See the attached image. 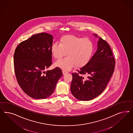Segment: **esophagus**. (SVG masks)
I'll return each mask as SVG.
<instances>
[{"label": "esophagus", "instance_id": "esophagus-1", "mask_svg": "<svg viewBox=\"0 0 133 133\" xmlns=\"http://www.w3.org/2000/svg\"><path fill=\"white\" fill-rule=\"evenodd\" d=\"M62 72H63V74L64 75H65V74H66L68 73V72H67V71H65V70H63V71H62Z\"/></svg>", "mask_w": 133, "mask_h": 133}]
</instances>
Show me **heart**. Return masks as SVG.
Segmentation results:
<instances>
[{
  "instance_id": "b5f03b06",
  "label": "heart",
  "mask_w": 133,
  "mask_h": 133,
  "mask_svg": "<svg viewBox=\"0 0 133 133\" xmlns=\"http://www.w3.org/2000/svg\"><path fill=\"white\" fill-rule=\"evenodd\" d=\"M93 42L88 38L68 35L61 37L59 44L52 45L51 51L53 57L59 60L66 55L67 57L58 61L56 66L65 71H69L75 65L81 68L88 63L94 51Z\"/></svg>"
}]
</instances>
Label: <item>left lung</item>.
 <instances>
[{"instance_id":"1","label":"left lung","mask_w":133,"mask_h":133,"mask_svg":"<svg viewBox=\"0 0 133 133\" xmlns=\"http://www.w3.org/2000/svg\"><path fill=\"white\" fill-rule=\"evenodd\" d=\"M115 63L109 44L99 37L97 51L88 63L78 70V73H72L71 91L73 96L79 101H88L101 95L113 75ZM79 74L88 77L84 79Z\"/></svg>"}]
</instances>
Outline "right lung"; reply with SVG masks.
<instances>
[{
  "instance_id": "1",
  "label": "right lung",
  "mask_w": 133,
  "mask_h": 133,
  "mask_svg": "<svg viewBox=\"0 0 133 133\" xmlns=\"http://www.w3.org/2000/svg\"><path fill=\"white\" fill-rule=\"evenodd\" d=\"M52 42L51 35L41 32L21 42L16 49L14 64L16 79L24 93L32 98L44 99L51 96L63 75L58 67L45 71L52 63Z\"/></svg>"
}]
</instances>
